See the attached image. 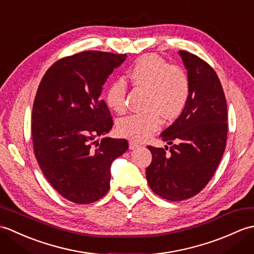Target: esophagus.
I'll use <instances>...</instances> for the list:
<instances>
[{"instance_id": "1", "label": "esophagus", "mask_w": 254, "mask_h": 254, "mask_svg": "<svg viewBox=\"0 0 254 254\" xmlns=\"http://www.w3.org/2000/svg\"><path fill=\"white\" fill-rule=\"evenodd\" d=\"M128 144H130V149H136V148L141 146V144L135 142V141H130V143H128Z\"/></svg>"}]
</instances>
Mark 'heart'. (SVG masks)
Here are the masks:
<instances>
[{
	"instance_id": "1",
	"label": "heart",
	"mask_w": 254,
	"mask_h": 254,
	"mask_svg": "<svg viewBox=\"0 0 254 254\" xmlns=\"http://www.w3.org/2000/svg\"><path fill=\"white\" fill-rule=\"evenodd\" d=\"M128 77L136 87L148 90L145 115H130L118 122L120 135L143 141L161 126V117L172 120L179 117L190 99L191 84L188 74L165 59L146 55L128 69ZM127 85L123 78L115 79L106 93L107 106L117 113L127 110Z\"/></svg>"
}]
</instances>
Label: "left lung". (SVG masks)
Here are the masks:
<instances>
[{
  "label": "left lung",
  "mask_w": 254,
  "mask_h": 254,
  "mask_svg": "<svg viewBox=\"0 0 254 254\" xmlns=\"http://www.w3.org/2000/svg\"><path fill=\"white\" fill-rule=\"evenodd\" d=\"M178 53L188 69L190 99L160 134L171 147L147 146L153 157L146 168L147 183L168 201H183L203 190L223 157L228 131L227 102L217 74L195 55Z\"/></svg>",
  "instance_id": "obj_1"
}]
</instances>
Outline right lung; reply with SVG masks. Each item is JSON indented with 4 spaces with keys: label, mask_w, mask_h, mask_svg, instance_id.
<instances>
[{
    "label": "right lung",
    "mask_w": 254,
    "mask_h": 254,
    "mask_svg": "<svg viewBox=\"0 0 254 254\" xmlns=\"http://www.w3.org/2000/svg\"><path fill=\"white\" fill-rule=\"evenodd\" d=\"M126 59L102 51L65 57L49 67L38 87L31 117L35 156L50 185L73 203L106 195L112 161L128 148L124 138L95 139L113 126L100 95Z\"/></svg>",
    "instance_id": "right-lung-1"
}]
</instances>
